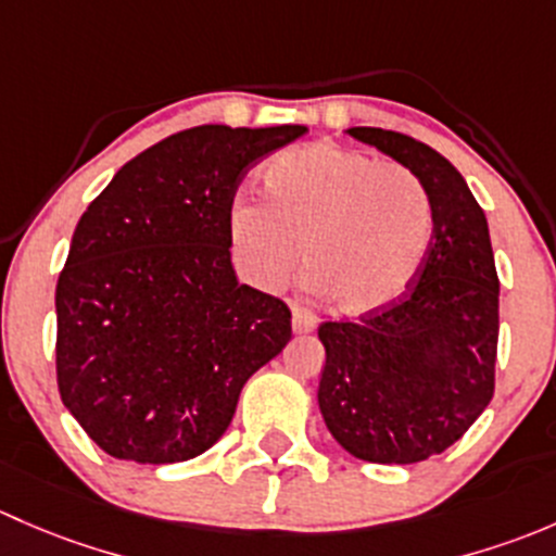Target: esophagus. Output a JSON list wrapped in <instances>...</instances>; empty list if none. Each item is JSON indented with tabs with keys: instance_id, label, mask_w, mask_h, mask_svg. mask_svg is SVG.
Listing matches in <instances>:
<instances>
[{
	"instance_id": "34e87169",
	"label": "esophagus",
	"mask_w": 556,
	"mask_h": 556,
	"mask_svg": "<svg viewBox=\"0 0 556 556\" xmlns=\"http://www.w3.org/2000/svg\"><path fill=\"white\" fill-rule=\"evenodd\" d=\"M316 324H318L316 313H311L307 307H300V305L291 307V326H294L296 334H307V331L316 329Z\"/></svg>"
}]
</instances>
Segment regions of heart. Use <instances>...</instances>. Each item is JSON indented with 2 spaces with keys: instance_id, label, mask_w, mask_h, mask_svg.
Segmentation results:
<instances>
[{
  "instance_id": "obj_1",
  "label": "heart",
  "mask_w": 556,
  "mask_h": 556,
  "mask_svg": "<svg viewBox=\"0 0 556 556\" xmlns=\"http://www.w3.org/2000/svg\"><path fill=\"white\" fill-rule=\"evenodd\" d=\"M267 203L240 198L230 236L251 278L307 276L348 316L380 311L412 286L431 240V205L399 165L320 141L265 170Z\"/></svg>"
}]
</instances>
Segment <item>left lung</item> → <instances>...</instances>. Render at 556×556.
<instances>
[{"mask_svg": "<svg viewBox=\"0 0 556 556\" xmlns=\"http://www.w3.org/2000/svg\"><path fill=\"white\" fill-rule=\"evenodd\" d=\"M348 134L420 179L433 232L396 302L318 326L326 348L318 406L353 457L406 466L452 447L490 404L501 283L482 205L447 157L396 130Z\"/></svg>", "mask_w": 556, "mask_h": 556, "instance_id": "left-lung-1", "label": "left lung"}]
</instances>
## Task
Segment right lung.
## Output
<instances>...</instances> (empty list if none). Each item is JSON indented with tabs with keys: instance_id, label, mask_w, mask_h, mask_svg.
Instances as JSON below:
<instances>
[{
	"instance_id": "obj_1",
	"label": "right lung",
	"mask_w": 556,
	"mask_h": 556,
	"mask_svg": "<svg viewBox=\"0 0 556 556\" xmlns=\"http://www.w3.org/2000/svg\"><path fill=\"white\" fill-rule=\"evenodd\" d=\"M302 134L181 130L79 216L55 286V377L106 455L163 466L214 447L245 380L291 340L286 302L238 283L230 211L251 165Z\"/></svg>"
}]
</instances>
